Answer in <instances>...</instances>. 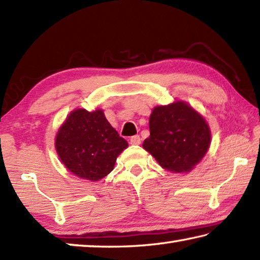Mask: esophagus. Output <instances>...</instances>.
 Returning <instances> with one entry per match:
<instances>
[{
    "label": "esophagus",
    "instance_id": "1",
    "mask_svg": "<svg viewBox=\"0 0 260 260\" xmlns=\"http://www.w3.org/2000/svg\"><path fill=\"white\" fill-rule=\"evenodd\" d=\"M131 144H140L141 143V138L139 135H134L129 139Z\"/></svg>",
    "mask_w": 260,
    "mask_h": 260
}]
</instances>
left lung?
Segmentation results:
<instances>
[{
	"mask_svg": "<svg viewBox=\"0 0 260 260\" xmlns=\"http://www.w3.org/2000/svg\"><path fill=\"white\" fill-rule=\"evenodd\" d=\"M149 128L150 136L142 146L170 172H189L210 147L208 122L182 101L153 109Z\"/></svg>",
	"mask_w": 260,
	"mask_h": 260,
	"instance_id": "1",
	"label": "left lung"
}]
</instances>
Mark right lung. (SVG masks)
I'll return each mask as SVG.
<instances>
[{
    "label": "right lung",
    "mask_w": 260,
    "mask_h": 260,
    "mask_svg": "<svg viewBox=\"0 0 260 260\" xmlns=\"http://www.w3.org/2000/svg\"><path fill=\"white\" fill-rule=\"evenodd\" d=\"M55 147L70 172L98 181L111 172L117 157L128 143L110 125L102 110L89 112L77 109L60 126Z\"/></svg>",
    "instance_id": "add662e5"
}]
</instances>
